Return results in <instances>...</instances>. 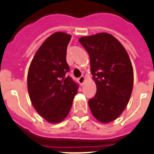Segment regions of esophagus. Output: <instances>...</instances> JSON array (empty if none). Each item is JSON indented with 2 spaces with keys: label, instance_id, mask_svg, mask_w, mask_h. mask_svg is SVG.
Masks as SVG:
<instances>
[{
  "label": "esophagus",
  "instance_id": "esophagus-1",
  "mask_svg": "<svg viewBox=\"0 0 154 154\" xmlns=\"http://www.w3.org/2000/svg\"><path fill=\"white\" fill-rule=\"evenodd\" d=\"M78 81H79V82L80 83V85H83V83H84V82H85V77H84L83 75L80 76L79 78L78 79Z\"/></svg>",
  "mask_w": 154,
  "mask_h": 154
}]
</instances>
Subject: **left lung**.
<instances>
[{"instance_id": "1", "label": "left lung", "mask_w": 154, "mask_h": 154, "mask_svg": "<svg viewBox=\"0 0 154 154\" xmlns=\"http://www.w3.org/2000/svg\"><path fill=\"white\" fill-rule=\"evenodd\" d=\"M89 53L96 93L89 100L92 115L103 123L115 120L129 103L133 70L126 49L115 37L99 33L79 39Z\"/></svg>"}]
</instances>
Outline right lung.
I'll return each instance as SVG.
<instances>
[{
  "label": "right lung",
  "instance_id": "obj_1",
  "mask_svg": "<svg viewBox=\"0 0 154 154\" xmlns=\"http://www.w3.org/2000/svg\"><path fill=\"white\" fill-rule=\"evenodd\" d=\"M71 35L55 32L42 43L31 61L28 89L34 108L48 123H57L69 114L79 85L66 75L67 46Z\"/></svg>",
  "mask_w": 154,
  "mask_h": 154
}]
</instances>
